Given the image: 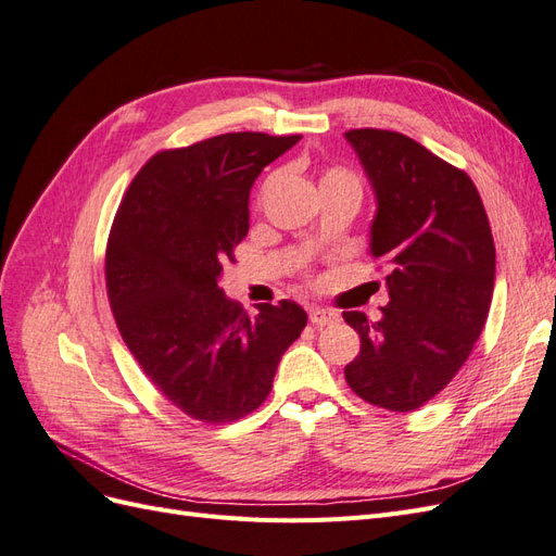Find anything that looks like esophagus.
Masks as SVG:
<instances>
[{
    "label": "esophagus",
    "instance_id": "1",
    "mask_svg": "<svg viewBox=\"0 0 556 556\" xmlns=\"http://www.w3.org/2000/svg\"><path fill=\"white\" fill-rule=\"evenodd\" d=\"M308 317H311L313 327H327V325H333L336 319H339V315H336L333 311H327V308H313L308 313Z\"/></svg>",
    "mask_w": 556,
    "mask_h": 556
}]
</instances>
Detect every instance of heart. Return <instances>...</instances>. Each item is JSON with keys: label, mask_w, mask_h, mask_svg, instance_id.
<instances>
[{"label": "heart", "mask_w": 556, "mask_h": 556, "mask_svg": "<svg viewBox=\"0 0 556 556\" xmlns=\"http://www.w3.org/2000/svg\"><path fill=\"white\" fill-rule=\"evenodd\" d=\"M329 176H348V174H343V172H331V174H327V178ZM348 178H352V176H348Z\"/></svg>", "instance_id": "heart-1"}]
</instances>
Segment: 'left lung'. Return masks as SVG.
<instances>
[{"mask_svg":"<svg viewBox=\"0 0 556 556\" xmlns=\"http://www.w3.org/2000/svg\"><path fill=\"white\" fill-rule=\"evenodd\" d=\"M345 139L378 204L368 250L390 268V304L378 323L343 313L362 339L345 380L374 406L408 413L457 376L486 323L492 229L473 180L406 134L350 129Z\"/></svg>","mask_w":556,"mask_h":556,"instance_id":"1","label":"left lung"}]
</instances>
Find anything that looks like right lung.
<instances>
[{
    "label": "right lung",
    "instance_id": "add662e5",
    "mask_svg": "<svg viewBox=\"0 0 556 556\" xmlns=\"http://www.w3.org/2000/svg\"><path fill=\"white\" fill-rule=\"evenodd\" d=\"M301 137L233 131L162 150L134 176L106 248V290L134 359L185 415L233 422L262 406L308 315L290 299L248 315L220 290L248 233L252 182Z\"/></svg>",
    "mask_w": 556,
    "mask_h": 556
}]
</instances>
